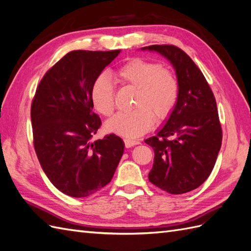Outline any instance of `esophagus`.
<instances>
[{
    "label": "esophagus",
    "instance_id": "34e87169",
    "mask_svg": "<svg viewBox=\"0 0 251 251\" xmlns=\"http://www.w3.org/2000/svg\"><path fill=\"white\" fill-rule=\"evenodd\" d=\"M125 144H126V148H132L136 144H139V141H136V140H131V139H125Z\"/></svg>",
    "mask_w": 251,
    "mask_h": 251
}]
</instances>
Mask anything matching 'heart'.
Here are the masks:
<instances>
[{
    "label": "heart",
    "mask_w": 251,
    "mask_h": 251,
    "mask_svg": "<svg viewBox=\"0 0 251 251\" xmlns=\"http://www.w3.org/2000/svg\"><path fill=\"white\" fill-rule=\"evenodd\" d=\"M123 85L136 90L134 110L119 113L105 124L110 133L126 138H137L146 134L154 124L168 118L177 103L179 83L175 74L151 60L136 57L117 72ZM91 98L95 109L110 116L115 109L114 90L107 76L98 78L92 87Z\"/></svg>",
    "instance_id": "1"
}]
</instances>
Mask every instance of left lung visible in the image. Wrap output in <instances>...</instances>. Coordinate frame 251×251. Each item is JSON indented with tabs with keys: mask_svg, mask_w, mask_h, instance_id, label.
Listing matches in <instances>:
<instances>
[{
	"mask_svg": "<svg viewBox=\"0 0 251 251\" xmlns=\"http://www.w3.org/2000/svg\"><path fill=\"white\" fill-rule=\"evenodd\" d=\"M174 67L179 96L171 115L155 136L144 140L154 150L149 180L169 194L199 187L214 169L222 143L217 102L204 75L184 51L172 45H151Z\"/></svg>",
	"mask_w": 251,
	"mask_h": 251,
	"instance_id": "1",
	"label": "left lung"
}]
</instances>
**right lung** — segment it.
<instances>
[{
    "mask_svg": "<svg viewBox=\"0 0 251 251\" xmlns=\"http://www.w3.org/2000/svg\"><path fill=\"white\" fill-rule=\"evenodd\" d=\"M119 53H67L44 75L33 98L36 156L51 183L74 198L89 197L107 185L124 154V140L116 135L92 140L101 125L93 111L92 87Z\"/></svg>",
    "mask_w": 251,
    "mask_h": 251,
    "instance_id": "obj_1",
    "label": "right lung"
}]
</instances>
